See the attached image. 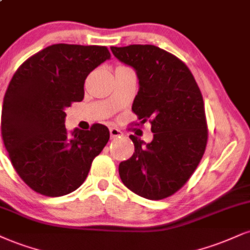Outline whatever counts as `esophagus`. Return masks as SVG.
<instances>
[{"label": "esophagus", "instance_id": "obj_1", "mask_svg": "<svg viewBox=\"0 0 250 250\" xmlns=\"http://www.w3.org/2000/svg\"><path fill=\"white\" fill-rule=\"evenodd\" d=\"M109 133H110V138H112V140H115L116 137H120L122 135L121 131L116 128H109Z\"/></svg>", "mask_w": 250, "mask_h": 250}]
</instances>
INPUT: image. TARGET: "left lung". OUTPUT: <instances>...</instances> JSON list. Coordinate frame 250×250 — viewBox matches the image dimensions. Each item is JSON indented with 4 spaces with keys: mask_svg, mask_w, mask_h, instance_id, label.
Wrapping results in <instances>:
<instances>
[{
    "mask_svg": "<svg viewBox=\"0 0 250 250\" xmlns=\"http://www.w3.org/2000/svg\"><path fill=\"white\" fill-rule=\"evenodd\" d=\"M110 50L136 72L140 87L131 109L141 123L149 120L154 133L150 143L129 136L135 152L120 163V178L141 197L164 199L188 182L205 152L203 95L188 66L155 45L112 46Z\"/></svg>",
    "mask_w": 250,
    "mask_h": 250,
    "instance_id": "left-lung-1",
    "label": "left lung"
}]
</instances>
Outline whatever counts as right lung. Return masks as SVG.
<instances>
[{"label": "right lung", "instance_id": "obj_1", "mask_svg": "<svg viewBox=\"0 0 250 250\" xmlns=\"http://www.w3.org/2000/svg\"><path fill=\"white\" fill-rule=\"evenodd\" d=\"M110 53L98 45L55 44L24 62L9 83L1 131L11 164L29 188L47 197L76 191L109 140L106 125L65 128V108L83 99L87 76Z\"/></svg>", "mask_w": 250, "mask_h": 250}]
</instances>
